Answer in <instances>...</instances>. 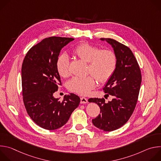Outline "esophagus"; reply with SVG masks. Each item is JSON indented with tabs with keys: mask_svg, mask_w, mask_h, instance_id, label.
Wrapping results in <instances>:
<instances>
[{
	"mask_svg": "<svg viewBox=\"0 0 161 161\" xmlns=\"http://www.w3.org/2000/svg\"><path fill=\"white\" fill-rule=\"evenodd\" d=\"M80 103L81 104H86L88 103V99L84 97L80 98Z\"/></svg>",
	"mask_w": 161,
	"mask_h": 161,
	"instance_id": "obj_1",
	"label": "esophagus"
}]
</instances>
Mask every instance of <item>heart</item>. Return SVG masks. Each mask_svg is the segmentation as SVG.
Here are the masks:
<instances>
[{
	"label": "heart",
	"instance_id": "obj_1",
	"mask_svg": "<svg viewBox=\"0 0 161 161\" xmlns=\"http://www.w3.org/2000/svg\"><path fill=\"white\" fill-rule=\"evenodd\" d=\"M73 53L80 59L88 62L87 72L91 74L86 77H75L67 83L69 90L79 95L88 94L96 87V78L101 83L107 81L116 69L117 56L111 50H100L92 44L81 43L73 49ZM69 62V58L65 54L58 58L56 67L60 76L67 78L70 76Z\"/></svg>",
	"mask_w": 161,
	"mask_h": 161
}]
</instances>
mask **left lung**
Here are the masks:
<instances>
[{"mask_svg":"<svg viewBox=\"0 0 161 161\" xmlns=\"http://www.w3.org/2000/svg\"><path fill=\"white\" fill-rule=\"evenodd\" d=\"M101 40L111 45L117 58L115 70L103 88L113 99L106 103L104 98H90L88 102L96 103L101 109L99 115L92 119L93 124L104 131H112L123 126L131 117L138 99L142 73L129 48L113 39Z\"/></svg>","mask_w":161,"mask_h":161,"instance_id":"8db88e82","label":"left lung"}]
</instances>
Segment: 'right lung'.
Masks as SVG:
<instances>
[{
  "label": "right lung",
  "mask_w": 161,
  "mask_h": 161,
  "mask_svg": "<svg viewBox=\"0 0 161 161\" xmlns=\"http://www.w3.org/2000/svg\"><path fill=\"white\" fill-rule=\"evenodd\" d=\"M75 39L50 37L32 47L21 67L23 101L30 117L41 127L57 129L65 125L80 103L75 94L62 101L53 97L62 85L56 64L62 48Z\"/></svg>",
  "instance_id": "obj_1"
}]
</instances>
